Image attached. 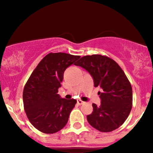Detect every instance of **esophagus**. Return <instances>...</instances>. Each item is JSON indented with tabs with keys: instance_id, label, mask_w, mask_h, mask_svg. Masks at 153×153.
Wrapping results in <instances>:
<instances>
[{
	"instance_id": "34e87169",
	"label": "esophagus",
	"mask_w": 153,
	"mask_h": 153,
	"mask_svg": "<svg viewBox=\"0 0 153 153\" xmlns=\"http://www.w3.org/2000/svg\"><path fill=\"white\" fill-rule=\"evenodd\" d=\"M84 103V102H83L82 100H77V104H79V105H82V104Z\"/></svg>"
}]
</instances>
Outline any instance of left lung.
Here are the masks:
<instances>
[{"mask_svg":"<svg viewBox=\"0 0 153 153\" xmlns=\"http://www.w3.org/2000/svg\"><path fill=\"white\" fill-rule=\"evenodd\" d=\"M84 68L93 79L101 104H93V111L88 115L89 124L102 132H109L121 126L132 107V88L125 72L111 58L102 55L85 56L74 64Z\"/></svg>","mask_w":153,"mask_h":153,"instance_id":"obj_1","label":"left lung"}]
</instances>
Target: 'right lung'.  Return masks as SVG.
<instances>
[{"mask_svg": "<svg viewBox=\"0 0 153 153\" xmlns=\"http://www.w3.org/2000/svg\"><path fill=\"white\" fill-rule=\"evenodd\" d=\"M79 56L50 53L37 65L23 92L24 110L31 124L45 134H53L65 126L76 100L62 99L58 94L65 70Z\"/></svg>", "mask_w": 153, "mask_h": 153, "instance_id": "1", "label": "right lung"}]
</instances>
